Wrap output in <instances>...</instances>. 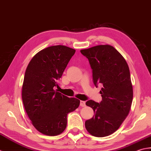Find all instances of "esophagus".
I'll list each match as a JSON object with an SVG mask.
<instances>
[{"label": "esophagus", "mask_w": 151, "mask_h": 151, "mask_svg": "<svg viewBox=\"0 0 151 151\" xmlns=\"http://www.w3.org/2000/svg\"><path fill=\"white\" fill-rule=\"evenodd\" d=\"M85 106L86 105H85V101H82V100L80 101V106L85 107Z\"/></svg>", "instance_id": "1"}]
</instances>
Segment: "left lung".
<instances>
[{"instance_id": "obj_1", "label": "left lung", "mask_w": 151, "mask_h": 151, "mask_svg": "<svg viewBox=\"0 0 151 151\" xmlns=\"http://www.w3.org/2000/svg\"><path fill=\"white\" fill-rule=\"evenodd\" d=\"M80 51L91 64L94 85L103 86L100 92L102 98L100 103L92 100L86 102L93 108L94 115L85 121V128L95 137L109 136L127 118L133 100L128 65L111 45H99Z\"/></svg>"}]
</instances>
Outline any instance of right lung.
I'll use <instances>...</instances> for the list:
<instances>
[{
  "label": "right lung",
  "instance_id": "obj_1",
  "mask_svg": "<svg viewBox=\"0 0 151 151\" xmlns=\"http://www.w3.org/2000/svg\"><path fill=\"white\" fill-rule=\"evenodd\" d=\"M76 50L65 45L50 46L39 51L27 66L22 87L24 109L38 132L55 136L63 133L67 115L79 106L80 100L54 90L58 79Z\"/></svg>",
  "mask_w": 151,
  "mask_h": 151
}]
</instances>
